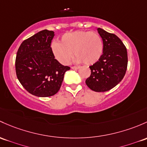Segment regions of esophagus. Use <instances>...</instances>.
<instances>
[{"label":"esophagus","instance_id":"esophagus-1","mask_svg":"<svg viewBox=\"0 0 147 147\" xmlns=\"http://www.w3.org/2000/svg\"><path fill=\"white\" fill-rule=\"evenodd\" d=\"M80 67H78V66H72V67H71V69H78Z\"/></svg>","mask_w":147,"mask_h":147}]
</instances>
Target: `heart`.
<instances>
[{"label": "heart", "instance_id": "1", "mask_svg": "<svg viewBox=\"0 0 147 147\" xmlns=\"http://www.w3.org/2000/svg\"><path fill=\"white\" fill-rule=\"evenodd\" d=\"M51 51L55 59L63 65L68 64L72 52L76 56V63L92 65L101 57L103 43L101 37L96 32L76 31L63 34L61 43H52Z\"/></svg>", "mask_w": 147, "mask_h": 147}]
</instances>
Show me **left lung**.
<instances>
[{
  "mask_svg": "<svg viewBox=\"0 0 147 147\" xmlns=\"http://www.w3.org/2000/svg\"><path fill=\"white\" fill-rule=\"evenodd\" d=\"M103 43V54L91 65V75L86 84L94 92H107L124 78L127 67V52L123 41L114 34L97 29Z\"/></svg>",
  "mask_w": 147,
  "mask_h": 147,
  "instance_id": "left-lung-1",
  "label": "left lung"
}]
</instances>
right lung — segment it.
Instances as JSON below:
<instances>
[{
  "mask_svg": "<svg viewBox=\"0 0 147 147\" xmlns=\"http://www.w3.org/2000/svg\"><path fill=\"white\" fill-rule=\"evenodd\" d=\"M53 31H41L24 40L18 49L15 70L23 87L38 97L53 96L59 91L64 75L70 67L61 65L53 55Z\"/></svg>",
  "mask_w": 147,
  "mask_h": 147,
  "instance_id": "obj_1",
  "label": "right lung"
}]
</instances>
